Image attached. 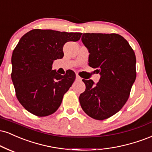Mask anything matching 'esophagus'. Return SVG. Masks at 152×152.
Instances as JSON below:
<instances>
[{"label":"esophagus","mask_w":152,"mask_h":152,"mask_svg":"<svg viewBox=\"0 0 152 152\" xmlns=\"http://www.w3.org/2000/svg\"><path fill=\"white\" fill-rule=\"evenodd\" d=\"M76 81H81L82 80V78L80 77L79 76H78V75H76Z\"/></svg>","instance_id":"34e87169"}]
</instances>
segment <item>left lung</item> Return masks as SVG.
Segmentation results:
<instances>
[{
	"instance_id": "1",
	"label": "left lung",
	"mask_w": 152,
	"mask_h": 152,
	"mask_svg": "<svg viewBox=\"0 0 152 152\" xmlns=\"http://www.w3.org/2000/svg\"><path fill=\"white\" fill-rule=\"evenodd\" d=\"M81 41L90 53L88 64L100 78L95 84L83 79L86 90L80 95L83 110L103 120L120 111L128 100L136 79V56L123 37L118 34L84 33Z\"/></svg>"
}]
</instances>
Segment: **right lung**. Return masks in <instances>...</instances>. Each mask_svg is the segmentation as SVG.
<instances>
[{
	"label": "right lung",
	"mask_w": 152,
	"mask_h": 152,
	"mask_svg": "<svg viewBox=\"0 0 152 152\" xmlns=\"http://www.w3.org/2000/svg\"><path fill=\"white\" fill-rule=\"evenodd\" d=\"M81 34L34 29L20 38L12 54L11 78L18 100L28 112L45 117L59 107L76 74L71 70L58 74L52 64L63 58L64 44L78 41Z\"/></svg>",
	"instance_id": "add662e5"
}]
</instances>
